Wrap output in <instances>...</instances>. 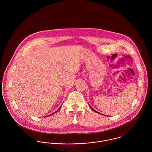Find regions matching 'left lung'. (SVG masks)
<instances>
[{
	"mask_svg": "<svg viewBox=\"0 0 152 152\" xmlns=\"http://www.w3.org/2000/svg\"><path fill=\"white\" fill-rule=\"evenodd\" d=\"M92 110H94V111H95V112H96V113H98V112H97V111H96V110H94V109L92 108Z\"/></svg>",
	"mask_w": 152,
	"mask_h": 152,
	"instance_id": "left-lung-1",
	"label": "left lung"
}]
</instances>
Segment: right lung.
<instances>
[{"instance_id":"add662e5","label":"right lung","mask_w":152,"mask_h":152,"mask_svg":"<svg viewBox=\"0 0 152 152\" xmlns=\"http://www.w3.org/2000/svg\"><path fill=\"white\" fill-rule=\"evenodd\" d=\"M60 108H61V107H60ZM60 108L58 109V110H57V111H56V112H54V113H52V114H51V115H48V116H50V115H53V114H54V113H56V112H58V110H60Z\"/></svg>"}]
</instances>
